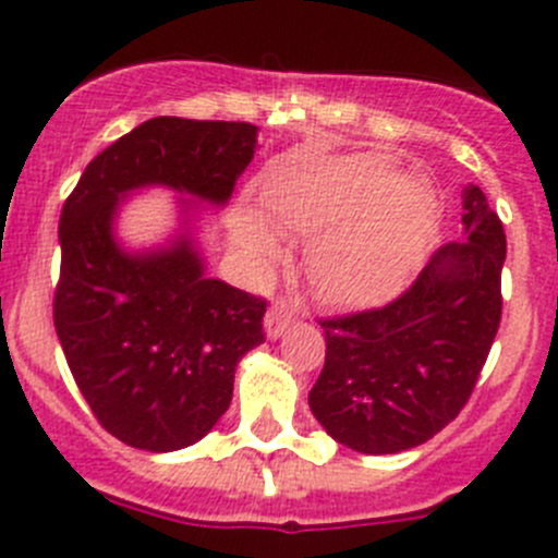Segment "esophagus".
<instances>
[{"label": "esophagus", "mask_w": 558, "mask_h": 558, "mask_svg": "<svg viewBox=\"0 0 558 558\" xmlns=\"http://www.w3.org/2000/svg\"><path fill=\"white\" fill-rule=\"evenodd\" d=\"M291 320H294L291 307L286 305V302H272V307L267 311V318H264V329H267L269 340H278V337L289 329Z\"/></svg>", "instance_id": "obj_1"}]
</instances>
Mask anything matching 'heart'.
<instances>
[{
    "label": "heart",
    "mask_w": 558,
    "mask_h": 558,
    "mask_svg": "<svg viewBox=\"0 0 558 558\" xmlns=\"http://www.w3.org/2000/svg\"><path fill=\"white\" fill-rule=\"evenodd\" d=\"M272 216L302 238L313 294L337 311H362L397 296L418 272L440 229V202L418 174L386 154L291 156L267 183ZM238 240L256 262L278 256L275 229L245 213Z\"/></svg>",
    "instance_id": "heart-1"
}]
</instances>
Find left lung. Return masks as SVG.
Returning a JSON list of instances; mask_svg holds the SVG:
<instances>
[{
	"label": "left lung",
	"mask_w": 558,
	"mask_h": 558,
	"mask_svg": "<svg viewBox=\"0 0 558 558\" xmlns=\"http://www.w3.org/2000/svg\"><path fill=\"white\" fill-rule=\"evenodd\" d=\"M461 207L464 240L435 251L402 296L320 320L326 362L307 402L351 451L399 453L432 440L477 384L502 318L508 240L477 185H464Z\"/></svg>",
	"instance_id": "obj_1"
}]
</instances>
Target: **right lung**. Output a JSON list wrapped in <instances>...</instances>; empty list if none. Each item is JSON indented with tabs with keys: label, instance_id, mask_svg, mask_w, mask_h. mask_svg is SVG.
<instances>
[{
	"label": "right lung",
	"instance_id": "1",
	"mask_svg": "<svg viewBox=\"0 0 558 558\" xmlns=\"http://www.w3.org/2000/svg\"><path fill=\"white\" fill-rule=\"evenodd\" d=\"M253 123L159 116L105 148L59 221L53 324L99 424L126 446L167 453L199 442L232 402L234 373L262 345L267 302L207 278L194 221L223 207L256 154ZM189 195L165 246L129 252L114 218L134 190Z\"/></svg>",
	"mask_w": 558,
	"mask_h": 558
}]
</instances>
